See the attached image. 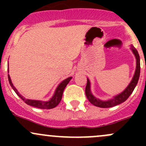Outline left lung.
<instances>
[{
	"instance_id": "1",
	"label": "left lung",
	"mask_w": 146,
	"mask_h": 146,
	"mask_svg": "<svg viewBox=\"0 0 146 146\" xmlns=\"http://www.w3.org/2000/svg\"><path fill=\"white\" fill-rule=\"evenodd\" d=\"M131 49L132 51H133V54H134L136 58V72H135L134 76H133V79H132L130 84L128 85V87L124 90L123 92H122L121 94H119V95L114 97L113 99L108 101H102L100 100L97 99L96 98H95V97L92 95V93H91L90 92V84L89 79L88 78V80H87V85L86 87H85V95H86L87 98H88V100H89V102L91 104L96 106V107H102V108L112 107L116 105H118V104L123 102H125L129 98V96L131 95L133 90L136 88L137 83H138V79H139L140 76V70H141V66H140V56L139 54H138V51H137L136 48H135L134 46H131Z\"/></svg>"
}]
</instances>
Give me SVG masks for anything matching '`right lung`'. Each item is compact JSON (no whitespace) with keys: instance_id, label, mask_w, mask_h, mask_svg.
Here are the masks:
<instances>
[{"instance_id":"add662e5","label":"right lung","mask_w":146,"mask_h":146,"mask_svg":"<svg viewBox=\"0 0 146 146\" xmlns=\"http://www.w3.org/2000/svg\"><path fill=\"white\" fill-rule=\"evenodd\" d=\"M8 80H9L10 85H11V87L13 88V89L14 90L15 92H16L17 95L23 100L26 104H28V105L32 106V107H37V108L40 109H52L54 108V107H56L58 104L61 102V99H62V95L63 92H64V90L65 88L66 87V85H68L69 81L71 80L72 78H68L67 79L64 80V81L61 82L59 85L58 86V88L56 90V92L54 93V95L53 96V98H51L48 102H42V101H38V100H28L25 99V98H23L20 94H19V92H17V90L15 89L14 86H13V83H12L11 80H10V78L9 74H8Z\"/></svg>"}]
</instances>
